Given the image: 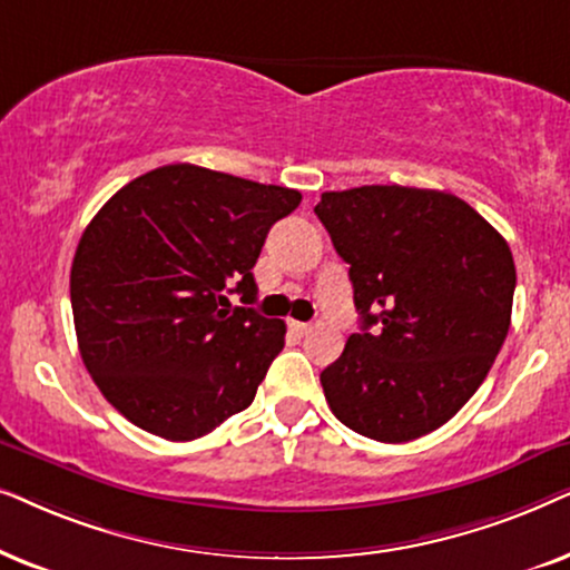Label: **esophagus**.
<instances>
[{
    "mask_svg": "<svg viewBox=\"0 0 570 570\" xmlns=\"http://www.w3.org/2000/svg\"><path fill=\"white\" fill-rule=\"evenodd\" d=\"M286 325H289V331L297 333V336H307V333L313 331V325H309V323H299V321H289Z\"/></svg>",
    "mask_w": 570,
    "mask_h": 570,
    "instance_id": "1",
    "label": "esophagus"
}]
</instances>
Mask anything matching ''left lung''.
<instances>
[{
    "label": "left lung",
    "instance_id": "1",
    "mask_svg": "<svg viewBox=\"0 0 570 570\" xmlns=\"http://www.w3.org/2000/svg\"><path fill=\"white\" fill-rule=\"evenodd\" d=\"M348 263L362 331L321 373L331 412L381 443L445 424L488 377L511 325L508 242L461 197L364 185L315 206Z\"/></svg>",
    "mask_w": 570,
    "mask_h": 570
}]
</instances>
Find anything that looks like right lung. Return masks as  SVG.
<instances>
[{
  "label": "right lung",
  "mask_w": 570,
  "mask_h": 570,
  "mask_svg": "<svg viewBox=\"0 0 570 570\" xmlns=\"http://www.w3.org/2000/svg\"><path fill=\"white\" fill-rule=\"evenodd\" d=\"M297 189L193 164L125 185L82 232L70 299L82 364L140 430L195 440L253 404L284 321L249 305L253 265Z\"/></svg>",
  "instance_id": "add662e5"
}]
</instances>
